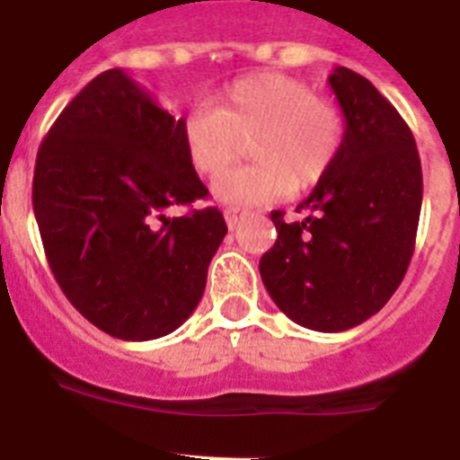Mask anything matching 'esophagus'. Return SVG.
Here are the masks:
<instances>
[{"mask_svg":"<svg viewBox=\"0 0 460 460\" xmlns=\"http://www.w3.org/2000/svg\"><path fill=\"white\" fill-rule=\"evenodd\" d=\"M245 215H248V212L241 210V208H226V210H224V219H226V226H229V229H236L238 222H241Z\"/></svg>","mask_w":460,"mask_h":460,"instance_id":"esophagus-1","label":"esophagus"}]
</instances>
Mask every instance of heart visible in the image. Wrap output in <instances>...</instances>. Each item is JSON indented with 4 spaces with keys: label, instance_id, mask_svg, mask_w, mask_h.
Masks as SVG:
<instances>
[{
    "label": "heart",
    "instance_id": "obj_1",
    "mask_svg": "<svg viewBox=\"0 0 460 460\" xmlns=\"http://www.w3.org/2000/svg\"><path fill=\"white\" fill-rule=\"evenodd\" d=\"M182 140L189 164L208 177L229 171L252 142L257 164L219 177L212 194L229 208L264 206L330 175L346 140V117L306 81L257 72L229 84L210 110L189 114Z\"/></svg>",
    "mask_w": 460,
    "mask_h": 460
}]
</instances>
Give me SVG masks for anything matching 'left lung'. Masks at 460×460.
Listing matches in <instances>:
<instances>
[{
	"mask_svg": "<svg viewBox=\"0 0 460 460\" xmlns=\"http://www.w3.org/2000/svg\"><path fill=\"white\" fill-rule=\"evenodd\" d=\"M346 117L337 164L260 260L264 288L296 325L343 332L372 318L402 283L414 254L423 175L414 135L372 81L349 67L330 75Z\"/></svg>",
	"mask_w": 460,
	"mask_h": 460,
	"instance_id": "obj_1",
	"label": "left lung"
}]
</instances>
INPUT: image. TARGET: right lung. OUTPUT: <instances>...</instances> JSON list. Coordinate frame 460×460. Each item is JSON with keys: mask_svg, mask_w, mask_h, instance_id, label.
Listing matches in <instances>:
<instances>
[{"mask_svg": "<svg viewBox=\"0 0 460 460\" xmlns=\"http://www.w3.org/2000/svg\"><path fill=\"white\" fill-rule=\"evenodd\" d=\"M182 123L123 69H107L37 154L32 208L53 276L84 318L123 341L165 337L194 314L226 236L217 208L165 217L208 196Z\"/></svg>", "mask_w": 460, "mask_h": 460, "instance_id": "right-lung-1", "label": "right lung"}]
</instances>
